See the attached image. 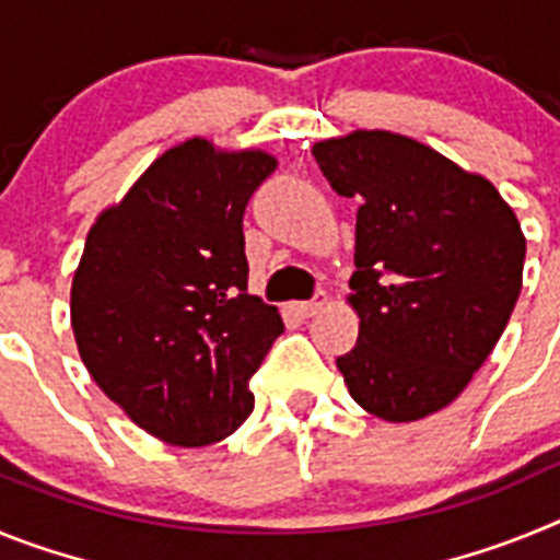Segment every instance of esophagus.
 Masks as SVG:
<instances>
[{
  "instance_id": "obj_1",
  "label": "esophagus",
  "mask_w": 560,
  "mask_h": 560,
  "mask_svg": "<svg viewBox=\"0 0 560 560\" xmlns=\"http://www.w3.org/2000/svg\"><path fill=\"white\" fill-rule=\"evenodd\" d=\"M323 308H325L323 296H319V300H311V303H294V305H291V311H294L296 316H303V319H308V316H316Z\"/></svg>"
}]
</instances>
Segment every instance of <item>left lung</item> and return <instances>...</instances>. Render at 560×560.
<instances>
[{
	"label": "left lung",
	"mask_w": 560,
	"mask_h": 560,
	"mask_svg": "<svg viewBox=\"0 0 560 560\" xmlns=\"http://www.w3.org/2000/svg\"><path fill=\"white\" fill-rule=\"evenodd\" d=\"M359 199L348 303L359 341L336 359L350 398L389 423L448 407L497 348L522 291V224L482 173L423 142L355 128L314 145Z\"/></svg>",
	"instance_id": "8db88e82"
}]
</instances>
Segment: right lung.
I'll list each match as a JSON object with an SVG mask.
<instances>
[{
	"label": "right lung",
	"instance_id": "right-lung-1",
	"mask_svg": "<svg viewBox=\"0 0 560 560\" xmlns=\"http://www.w3.org/2000/svg\"><path fill=\"white\" fill-rule=\"evenodd\" d=\"M264 148L190 137L92 224L69 319L97 387L167 446L199 448L249 418V378L283 316L249 294L244 210L275 171Z\"/></svg>",
	"mask_w": 560,
	"mask_h": 560
}]
</instances>
